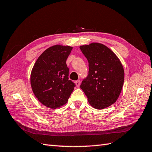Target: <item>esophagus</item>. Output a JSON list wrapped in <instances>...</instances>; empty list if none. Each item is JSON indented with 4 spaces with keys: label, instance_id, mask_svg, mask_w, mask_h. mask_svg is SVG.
Returning a JSON list of instances; mask_svg holds the SVG:
<instances>
[{
    "label": "esophagus",
    "instance_id": "esophagus-1",
    "mask_svg": "<svg viewBox=\"0 0 152 152\" xmlns=\"http://www.w3.org/2000/svg\"><path fill=\"white\" fill-rule=\"evenodd\" d=\"M75 84H76L77 88H78V87L80 85V80H77V81H76L75 82Z\"/></svg>",
    "mask_w": 152,
    "mask_h": 152
}]
</instances>
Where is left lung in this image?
<instances>
[{
  "label": "left lung",
  "mask_w": 152,
  "mask_h": 152,
  "mask_svg": "<svg viewBox=\"0 0 152 152\" xmlns=\"http://www.w3.org/2000/svg\"><path fill=\"white\" fill-rule=\"evenodd\" d=\"M89 63V74L80 86L93 108L108 107L117 101L124 82V70L118 56L105 45L80 46Z\"/></svg>",
  "instance_id": "left-lung-1"
}]
</instances>
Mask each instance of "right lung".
I'll return each instance as SVG.
<instances>
[{
	"label": "right lung",
	"instance_id": "obj_1",
	"mask_svg": "<svg viewBox=\"0 0 152 152\" xmlns=\"http://www.w3.org/2000/svg\"><path fill=\"white\" fill-rule=\"evenodd\" d=\"M72 47L54 45L48 48L35 62L30 80L32 90L40 103L51 109L68 102L75 85L69 80L66 61Z\"/></svg>",
	"mask_w": 152,
	"mask_h": 152
}]
</instances>
